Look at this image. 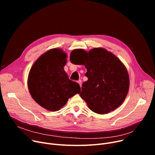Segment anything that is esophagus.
Returning a JSON list of instances; mask_svg holds the SVG:
<instances>
[{"label":"esophagus","mask_w":155,"mask_h":155,"mask_svg":"<svg viewBox=\"0 0 155 155\" xmlns=\"http://www.w3.org/2000/svg\"><path fill=\"white\" fill-rule=\"evenodd\" d=\"M78 84L80 85V87H82V80H78Z\"/></svg>","instance_id":"obj_1"}]
</instances>
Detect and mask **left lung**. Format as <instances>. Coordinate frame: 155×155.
<instances>
[{
  "label": "left lung",
  "mask_w": 155,
  "mask_h": 155,
  "mask_svg": "<svg viewBox=\"0 0 155 155\" xmlns=\"http://www.w3.org/2000/svg\"><path fill=\"white\" fill-rule=\"evenodd\" d=\"M79 51L84 56L88 78L82 85L81 98L99 114L114 110L123 103L129 91V77L125 65L103 48H95L88 52Z\"/></svg>",
  "instance_id": "obj_1"
}]
</instances>
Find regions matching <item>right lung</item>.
I'll return each mask as SVG.
<instances>
[{"label": "right lung", "mask_w": 155, "mask_h": 155, "mask_svg": "<svg viewBox=\"0 0 155 155\" xmlns=\"http://www.w3.org/2000/svg\"><path fill=\"white\" fill-rule=\"evenodd\" d=\"M67 58L61 49H51L39 57L29 72L28 87L32 98L48 110H59L69 98L80 92V85L69 80L64 70Z\"/></svg>", "instance_id": "obj_1"}]
</instances>
